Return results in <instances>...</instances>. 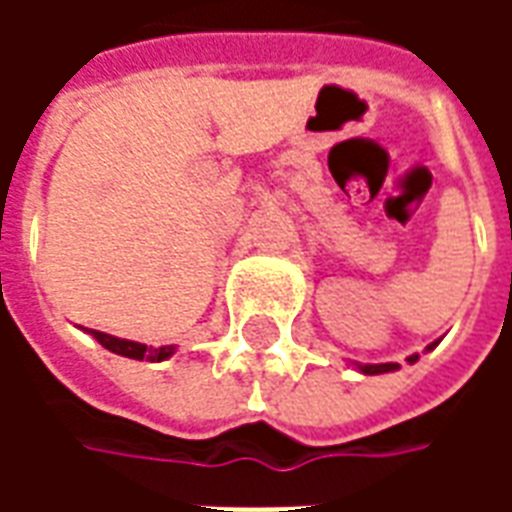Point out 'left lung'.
Returning a JSON list of instances; mask_svg holds the SVG:
<instances>
[{
	"mask_svg": "<svg viewBox=\"0 0 512 512\" xmlns=\"http://www.w3.org/2000/svg\"><path fill=\"white\" fill-rule=\"evenodd\" d=\"M428 348H436V343L428 345ZM417 359H419L417 354L408 356V362H411V365H414ZM397 367H400L397 362H386V365H359V370H362L365 376H378V373H392V370H397Z\"/></svg>",
	"mask_w": 512,
	"mask_h": 512,
	"instance_id": "obj_1",
	"label": "left lung"
}]
</instances>
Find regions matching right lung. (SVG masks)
Segmentation results:
<instances>
[{
    "label": "right lung",
    "instance_id": "right-lung-1",
    "mask_svg": "<svg viewBox=\"0 0 512 512\" xmlns=\"http://www.w3.org/2000/svg\"><path fill=\"white\" fill-rule=\"evenodd\" d=\"M98 343L104 345L106 351H112V354L128 356V359H147V362H164L169 356L175 354V345H161V348H147L142 343H131V340H120V337H112V334L104 332H95L90 329Z\"/></svg>",
    "mask_w": 512,
    "mask_h": 512
}]
</instances>
